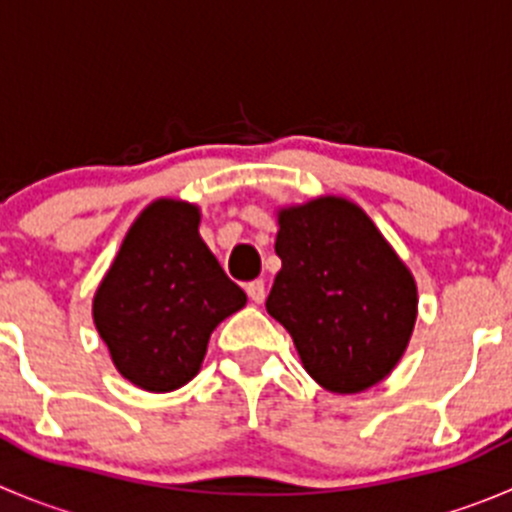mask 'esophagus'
Masks as SVG:
<instances>
[{"instance_id":"esophagus-1","label":"esophagus","mask_w":512,"mask_h":512,"mask_svg":"<svg viewBox=\"0 0 512 512\" xmlns=\"http://www.w3.org/2000/svg\"><path fill=\"white\" fill-rule=\"evenodd\" d=\"M246 294L253 304H264L266 299V284L264 279H256V281H248L246 284Z\"/></svg>"}]
</instances>
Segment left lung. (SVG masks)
Segmentation results:
<instances>
[{
    "instance_id": "left-lung-1",
    "label": "left lung",
    "mask_w": 512,
    "mask_h": 512,
    "mask_svg": "<svg viewBox=\"0 0 512 512\" xmlns=\"http://www.w3.org/2000/svg\"><path fill=\"white\" fill-rule=\"evenodd\" d=\"M276 256L266 311L306 372L339 394L382 382L412 337L417 286L367 213L334 196L286 208Z\"/></svg>"
}]
</instances>
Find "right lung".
I'll use <instances>...</instances> for the list:
<instances>
[{
  "instance_id": "obj_1",
  "label": "right lung",
  "mask_w": 512,
  "mask_h": 512,
  "mask_svg": "<svg viewBox=\"0 0 512 512\" xmlns=\"http://www.w3.org/2000/svg\"><path fill=\"white\" fill-rule=\"evenodd\" d=\"M198 208L155 201L125 236L92 304L115 367L148 392L191 382L211 332L246 304L198 233Z\"/></svg>"
}]
</instances>
